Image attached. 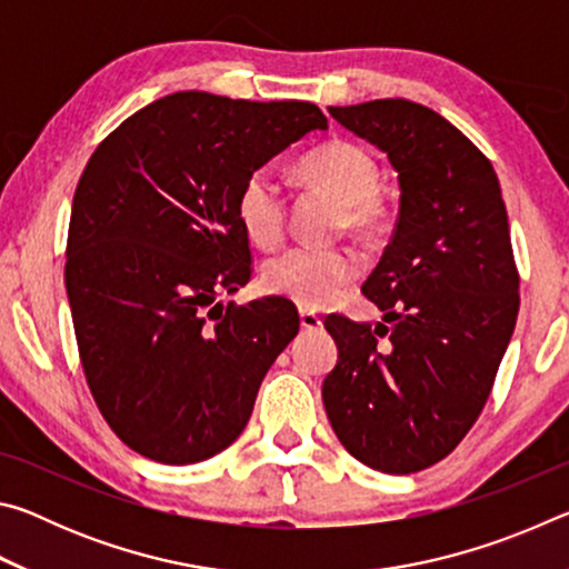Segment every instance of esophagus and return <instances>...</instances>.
<instances>
[{
	"label": "esophagus",
	"instance_id": "1",
	"mask_svg": "<svg viewBox=\"0 0 569 569\" xmlns=\"http://www.w3.org/2000/svg\"><path fill=\"white\" fill-rule=\"evenodd\" d=\"M298 316H301V329L303 331H321L323 329L321 316H316L311 311H301Z\"/></svg>",
	"mask_w": 569,
	"mask_h": 569
}]
</instances>
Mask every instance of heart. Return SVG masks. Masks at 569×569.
I'll use <instances>...</instances> for the list:
<instances>
[{"instance_id":"b5f03b06","label":"heart","mask_w":569,"mask_h":569,"mask_svg":"<svg viewBox=\"0 0 569 569\" xmlns=\"http://www.w3.org/2000/svg\"><path fill=\"white\" fill-rule=\"evenodd\" d=\"M306 182L321 188L346 208V226L369 236L381 226L383 208L377 200L379 168L363 148L336 140L313 150L301 162ZM236 213L250 243L273 248L286 230L283 188L271 170H256L240 186ZM361 273L351 250L298 246L276 256L263 268V286L301 308L333 303Z\"/></svg>"}]
</instances>
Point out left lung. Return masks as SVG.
<instances>
[{
    "label": "left lung",
    "mask_w": 569,
    "mask_h": 569,
    "mask_svg": "<svg viewBox=\"0 0 569 569\" xmlns=\"http://www.w3.org/2000/svg\"><path fill=\"white\" fill-rule=\"evenodd\" d=\"M329 112L389 158L401 196L393 236L361 286L383 323L326 321L339 361L323 407L361 465L411 475L467 437L512 339L519 278L502 188L475 142L419 102Z\"/></svg>",
    "instance_id": "left-lung-1"
}]
</instances>
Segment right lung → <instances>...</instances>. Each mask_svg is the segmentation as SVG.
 Returning <instances> with one entry per match:
<instances>
[{"instance_id": "add662e5", "label": "right lung", "mask_w": 569, "mask_h": 569, "mask_svg": "<svg viewBox=\"0 0 569 569\" xmlns=\"http://www.w3.org/2000/svg\"><path fill=\"white\" fill-rule=\"evenodd\" d=\"M329 130L311 102L172 92L134 112L77 182L64 286L90 391L124 445L196 465L233 445L298 333L278 296L216 303L250 278L240 186Z\"/></svg>"}]
</instances>
